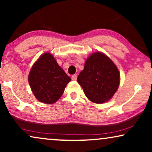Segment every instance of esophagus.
Returning <instances> with one entry per match:
<instances>
[{
    "label": "esophagus",
    "mask_w": 152,
    "mask_h": 152,
    "mask_svg": "<svg viewBox=\"0 0 152 152\" xmlns=\"http://www.w3.org/2000/svg\"><path fill=\"white\" fill-rule=\"evenodd\" d=\"M77 76L76 75H72V80H77Z\"/></svg>",
    "instance_id": "obj_1"
}]
</instances>
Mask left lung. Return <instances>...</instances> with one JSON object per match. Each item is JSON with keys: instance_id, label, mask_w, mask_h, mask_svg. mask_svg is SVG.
<instances>
[{"instance_id": "1", "label": "left lung", "mask_w": 152, "mask_h": 152, "mask_svg": "<svg viewBox=\"0 0 152 152\" xmlns=\"http://www.w3.org/2000/svg\"><path fill=\"white\" fill-rule=\"evenodd\" d=\"M77 82L89 100L102 104L111 99L118 90L120 73L107 56L97 52L86 59Z\"/></svg>"}]
</instances>
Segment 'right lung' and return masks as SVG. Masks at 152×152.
I'll return each mask as SVG.
<instances>
[{
	"label": "right lung",
	"instance_id": "right-lung-1",
	"mask_svg": "<svg viewBox=\"0 0 152 152\" xmlns=\"http://www.w3.org/2000/svg\"><path fill=\"white\" fill-rule=\"evenodd\" d=\"M70 80L50 53H44L39 58L28 77L33 94L39 101L45 104L56 102Z\"/></svg>",
	"mask_w": 152,
	"mask_h": 152
}]
</instances>
